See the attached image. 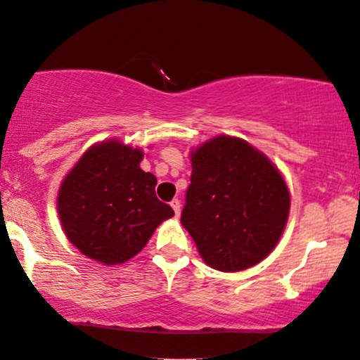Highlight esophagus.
Returning <instances> with one entry per match:
<instances>
[{
  "mask_svg": "<svg viewBox=\"0 0 360 360\" xmlns=\"http://www.w3.org/2000/svg\"><path fill=\"white\" fill-rule=\"evenodd\" d=\"M170 206H172V208H174V211H175V216H180V210H181L180 200H179V198L172 200V203H170Z\"/></svg>",
  "mask_w": 360,
  "mask_h": 360,
  "instance_id": "1",
  "label": "esophagus"
}]
</instances>
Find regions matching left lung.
<instances>
[{
  "label": "left lung",
  "instance_id": "left-lung-1",
  "mask_svg": "<svg viewBox=\"0 0 360 360\" xmlns=\"http://www.w3.org/2000/svg\"><path fill=\"white\" fill-rule=\"evenodd\" d=\"M191 184L181 224L211 269L240 272L282 238L290 190L282 172L248 141L219 134L190 152Z\"/></svg>",
  "mask_w": 360,
  "mask_h": 360
}]
</instances>
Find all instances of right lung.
<instances>
[{
	"label": "right lung",
	"instance_id": "add662e5",
	"mask_svg": "<svg viewBox=\"0 0 360 360\" xmlns=\"http://www.w3.org/2000/svg\"><path fill=\"white\" fill-rule=\"evenodd\" d=\"M144 152L117 139L96 142L62 180L57 211L67 239L105 265L144 249L174 210L155 196L157 179L141 169Z\"/></svg>",
	"mask_w": 360,
	"mask_h": 360
}]
</instances>
